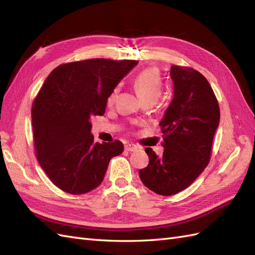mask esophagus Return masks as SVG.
Segmentation results:
<instances>
[{
	"mask_svg": "<svg viewBox=\"0 0 255 255\" xmlns=\"http://www.w3.org/2000/svg\"><path fill=\"white\" fill-rule=\"evenodd\" d=\"M125 148H126L127 151L134 152V151L137 150V145H135V144H133V143H128V144H126Z\"/></svg>",
	"mask_w": 255,
	"mask_h": 255,
	"instance_id": "obj_1",
	"label": "esophagus"
}]
</instances>
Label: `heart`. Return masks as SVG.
<instances>
[{
	"mask_svg": "<svg viewBox=\"0 0 255 255\" xmlns=\"http://www.w3.org/2000/svg\"><path fill=\"white\" fill-rule=\"evenodd\" d=\"M135 87L139 92L142 101H157L164 88V81L157 68H148L137 75ZM119 94V87H115L107 97V104L116 102Z\"/></svg>",
	"mask_w": 255,
	"mask_h": 255,
	"instance_id": "b5f03b06",
	"label": "heart"
}]
</instances>
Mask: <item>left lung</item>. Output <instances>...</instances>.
I'll use <instances>...</instances> for the list:
<instances>
[{
	"label": "left lung",
	"mask_w": 255,
	"mask_h": 255,
	"mask_svg": "<svg viewBox=\"0 0 255 255\" xmlns=\"http://www.w3.org/2000/svg\"><path fill=\"white\" fill-rule=\"evenodd\" d=\"M173 99L159 122L163 156L145 148L149 165L139 170L144 186L161 196L177 194L201 174L210 161L219 126L218 101L210 83L197 70L171 66Z\"/></svg>",
	"instance_id": "8db88e82"
}]
</instances>
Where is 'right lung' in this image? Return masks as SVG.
<instances>
[{
	"instance_id": "add662e5",
	"label": "right lung",
	"mask_w": 255,
	"mask_h": 255,
	"mask_svg": "<svg viewBox=\"0 0 255 255\" xmlns=\"http://www.w3.org/2000/svg\"><path fill=\"white\" fill-rule=\"evenodd\" d=\"M137 60L94 58L60 65L43 83L32 107L36 156L58 188L82 195L102 183L123 143L94 142L91 118L103 116L107 97Z\"/></svg>"
}]
</instances>
